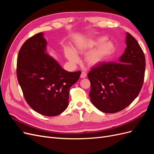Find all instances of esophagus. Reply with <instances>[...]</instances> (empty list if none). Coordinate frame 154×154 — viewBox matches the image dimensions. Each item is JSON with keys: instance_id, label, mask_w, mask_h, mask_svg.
Segmentation results:
<instances>
[{"instance_id": "1", "label": "esophagus", "mask_w": 154, "mask_h": 154, "mask_svg": "<svg viewBox=\"0 0 154 154\" xmlns=\"http://www.w3.org/2000/svg\"><path fill=\"white\" fill-rule=\"evenodd\" d=\"M87 76V73L85 72H82V74L80 75L81 78H85Z\"/></svg>"}]
</instances>
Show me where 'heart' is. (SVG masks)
<instances>
[{
  "instance_id": "b5f03b06",
  "label": "heart",
  "mask_w": 154,
  "mask_h": 154,
  "mask_svg": "<svg viewBox=\"0 0 154 154\" xmlns=\"http://www.w3.org/2000/svg\"><path fill=\"white\" fill-rule=\"evenodd\" d=\"M108 40L107 37L100 36L94 38H85L76 44V51L80 53L87 52L85 56V62L88 66L94 67L100 65L116 51V46L113 42ZM66 58L72 63L79 62V58L74 50L67 47L65 49Z\"/></svg>"
}]
</instances>
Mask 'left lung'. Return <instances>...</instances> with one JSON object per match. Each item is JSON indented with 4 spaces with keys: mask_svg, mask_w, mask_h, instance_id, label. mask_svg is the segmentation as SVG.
Returning a JSON list of instances; mask_svg holds the SVG:
<instances>
[{
    "mask_svg": "<svg viewBox=\"0 0 154 154\" xmlns=\"http://www.w3.org/2000/svg\"><path fill=\"white\" fill-rule=\"evenodd\" d=\"M124 53L118 62L102 63L88 74L92 103L105 113L123 110L136 98L142 88L145 57L134 37L127 32Z\"/></svg>",
    "mask_w": 154,
    "mask_h": 154,
    "instance_id": "obj_1",
    "label": "left lung"
}]
</instances>
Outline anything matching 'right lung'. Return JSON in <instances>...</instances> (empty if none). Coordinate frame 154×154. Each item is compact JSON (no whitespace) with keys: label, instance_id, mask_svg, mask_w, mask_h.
I'll list each match as a JSON object with an SVG mask.
<instances>
[{"label":"right lung","instance_id":"1","mask_svg":"<svg viewBox=\"0 0 154 154\" xmlns=\"http://www.w3.org/2000/svg\"><path fill=\"white\" fill-rule=\"evenodd\" d=\"M47 45L42 32L25 42L17 57V76L31 108L40 114L55 116L67 108L70 88L81 72L63 69L49 55Z\"/></svg>","mask_w":154,"mask_h":154}]
</instances>
